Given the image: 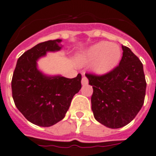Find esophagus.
<instances>
[{
	"mask_svg": "<svg viewBox=\"0 0 156 156\" xmlns=\"http://www.w3.org/2000/svg\"><path fill=\"white\" fill-rule=\"evenodd\" d=\"M88 84V79H87V78L86 77H82V85H87Z\"/></svg>",
	"mask_w": 156,
	"mask_h": 156,
	"instance_id": "esophagus-1",
	"label": "esophagus"
}]
</instances>
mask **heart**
I'll return each mask as SVG.
<instances>
[{"instance_id":"1","label":"heart","mask_w":156,"mask_h":156,"mask_svg":"<svg viewBox=\"0 0 156 156\" xmlns=\"http://www.w3.org/2000/svg\"><path fill=\"white\" fill-rule=\"evenodd\" d=\"M121 50L116 44L108 41L98 42L90 46L78 56V62L81 66L92 63V69L98 74H107L113 70L120 62Z\"/></svg>"}]
</instances>
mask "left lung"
I'll list each match as a JSON object with an SVG mask.
<instances>
[{"mask_svg":"<svg viewBox=\"0 0 156 156\" xmlns=\"http://www.w3.org/2000/svg\"><path fill=\"white\" fill-rule=\"evenodd\" d=\"M119 66L104 75L86 74L93 86L92 111L98 122L110 129L127 125L144 102L146 80L143 64L129 48L122 46Z\"/></svg>","mask_w":156,"mask_h":156,"instance_id":"8db88e82","label":"left lung"}]
</instances>
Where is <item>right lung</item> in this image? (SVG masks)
<instances>
[{
    "mask_svg": "<svg viewBox=\"0 0 156 156\" xmlns=\"http://www.w3.org/2000/svg\"><path fill=\"white\" fill-rule=\"evenodd\" d=\"M62 40H48L25 51L17 60L12 79V98L26 119L40 127L55 125L65 117L72 98L81 90L82 75L67 78L47 75L37 61L48 52L62 49Z\"/></svg>",
    "mask_w": 156,
    "mask_h": 156,
    "instance_id": "1",
    "label": "right lung"
}]
</instances>
